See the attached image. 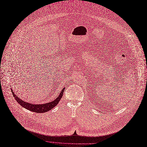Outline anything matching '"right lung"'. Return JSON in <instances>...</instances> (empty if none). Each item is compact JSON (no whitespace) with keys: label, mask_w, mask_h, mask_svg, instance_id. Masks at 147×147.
Instances as JSON below:
<instances>
[{"label":"right lung","mask_w":147,"mask_h":147,"mask_svg":"<svg viewBox=\"0 0 147 147\" xmlns=\"http://www.w3.org/2000/svg\"><path fill=\"white\" fill-rule=\"evenodd\" d=\"M65 89V87L62 89L61 92L60 93L58 97H57L53 101L44 103V104H33V103H30L29 102H26L22 99H21L19 98L18 97L16 96V94L13 92L12 90L11 89V91L12 92L13 96L14 97L15 99L17 102L21 106H22L23 108L31 111L32 112H34V113H46V112H48L49 111H50L51 109H53L54 107H55L59 103L60 100L61 99L62 96L63 94V92Z\"/></svg>","instance_id":"right-lung-1"}]
</instances>
